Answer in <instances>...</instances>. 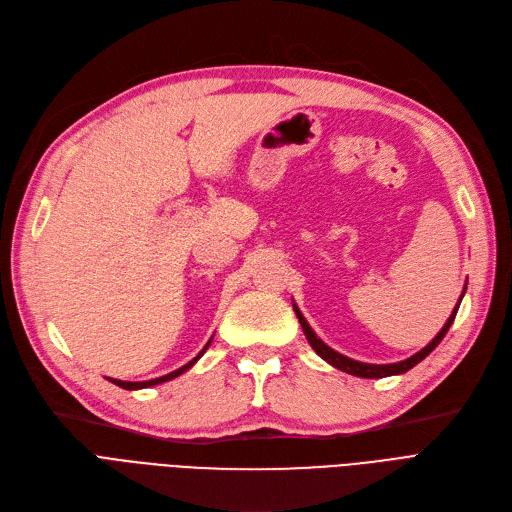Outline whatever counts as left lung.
<instances>
[{
    "mask_svg": "<svg viewBox=\"0 0 512 512\" xmlns=\"http://www.w3.org/2000/svg\"><path fill=\"white\" fill-rule=\"evenodd\" d=\"M464 288H466V284H464ZM462 297H464V293H462ZM462 297L458 299V305L454 307V311L450 314L448 322L443 324V328L437 332V337H435L425 349H420L418 353H414L412 358H408V360H404V362H397V364H364V362L347 358V355H343V353H339V351H335V349H330L324 341L318 339V335H316L314 330H311V326L307 324V320L303 318V314H301L299 307H297L295 303H293V309H295V314H297V318H299V324H301V328H303V332H305L307 343H309L311 347H314V351L320 355L322 360H326L330 366H335V368H339V370H343V372H347V374L362 376V379H383V376H391V374H404V372H408L410 368H414L418 362H422V360L427 358V355L441 343V339L446 337V332L450 330V326H452V322H454V318H456V314H458V307H460Z\"/></svg>",
    "mask_w": 512,
    "mask_h": 512,
    "instance_id": "1",
    "label": "left lung"
}]
</instances>
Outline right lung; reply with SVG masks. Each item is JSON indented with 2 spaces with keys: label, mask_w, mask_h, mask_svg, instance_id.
<instances>
[{
  "label": "right lung",
  "mask_w": 512,
  "mask_h": 512,
  "mask_svg": "<svg viewBox=\"0 0 512 512\" xmlns=\"http://www.w3.org/2000/svg\"><path fill=\"white\" fill-rule=\"evenodd\" d=\"M209 345H211V339H209V343L203 347V351L196 355L194 360H190L186 366H182V368H177V370H173V372H169V374H165V376H159V379H152V381H142V383H131V381H119V379H108L110 383H115L117 387H121V389H129V391H133V389H146V387H152V385H161V383H167V381H171V379H175V376H180V374H184L188 368H192L196 362H198V358H203V353L209 349Z\"/></svg>",
  "instance_id": "1"
}]
</instances>
